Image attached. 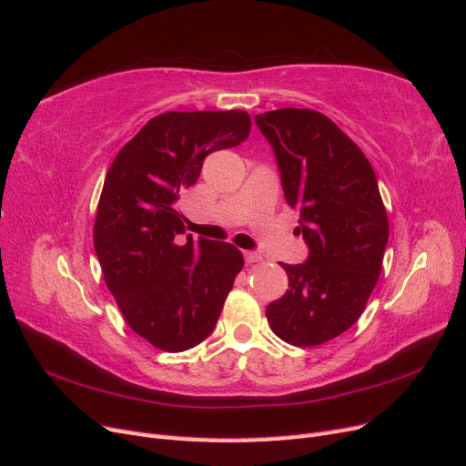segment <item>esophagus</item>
<instances>
[{
    "mask_svg": "<svg viewBox=\"0 0 466 466\" xmlns=\"http://www.w3.org/2000/svg\"><path fill=\"white\" fill-rule=\"evenodd\" d=\"M244 258L248 263H259L263 259V255L258 251H244Z\"/></svg>",
    "mask_w": 466,
    "mask_h": 466,
    "instance_id": "34e87169",
    "label": "esophagus"
}]
</instances>
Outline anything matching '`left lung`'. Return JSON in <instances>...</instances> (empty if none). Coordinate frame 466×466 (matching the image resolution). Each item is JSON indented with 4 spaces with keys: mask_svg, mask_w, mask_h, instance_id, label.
<instances>
[{
    "mask_svg": "<svg viewBox=\"0 0 466 466\" xmlns=\"http://www.w3.org/2000/svg\"><path fill=\"white\" fill-rule=\"evenodd\" d=\"M271 143L284 198L299 211L306 263H280L289 290L267 306L273 333L318 347L358 321L380 280L389 220L366 155L333 119L308 108L255 116Z\"/></svg>",
    "mask_w": 466,
    "mask_h": 466,
    "instance_id": "obj_1",
    "label": "left lung"
}]
</instances>
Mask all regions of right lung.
<instances>
[{"mask_svg": "<svg viewBox=\"0 0 466 466\" xmlns=\"http://www.w3.org/2000/svg\"><path fill=\"white\" fill-rule=\"evenodd\" d=\"M244 110L167 112L127 141L104 177L95 251L127 325L164 352H182L213 333L244 255L227 242L186 234L179 193L207 155L248 139Z\"/></svg>", "mask_w": 466, "mask_h": 466, "instance_id": "obj_1", "label": "right lung"}]
</instances>
